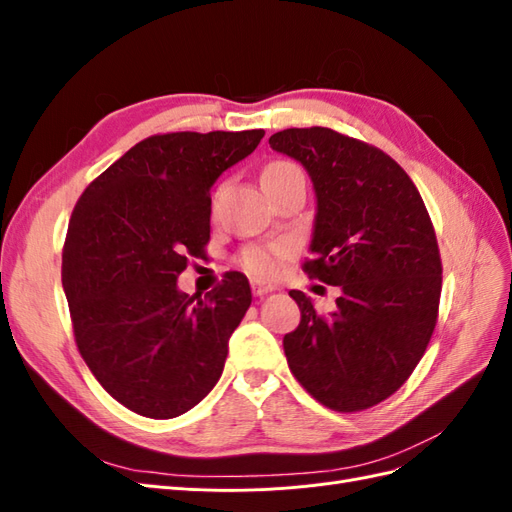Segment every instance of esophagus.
<instances>
[{"instance_id":"34e87169","label":"esophagus","mask_w":512,"mask_h":512,"mask_svg":"<svg viewBox=\"0 0 512 512\" xmlns=\"http://www.w3.org/2000/svg\"><path fill=\"white\" fill-rule=\"evenodd\" d=\"M277 286L275 284H269V282H260V280H252V292L256 294V297H265V294L273 292Z\"/></svg>"}]
</instances>
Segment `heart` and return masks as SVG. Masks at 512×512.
I'll list each match as a JSON object with an SVG mask.
<instances>
[{"label": "heart", "instance_id": "obj_1", "mask_svg": "<svg viewBox=\"0 0 512 512\" xmlns=\"http://www.w3.org/2000/svg\"><path fill=\"white\" fill-rule=\"evenodd\" d=\"M288 175H301V170L290 162H273L265 170H262V183L280 179V177H288ZM286 254H288L286 243L256 245V247H250V250H245L241 262L252 275L269 277V275H275L277 271H280L282 260L286 258Z\"/></svg>", "mask_w": 512, "mask_h": 512}]
</instances>
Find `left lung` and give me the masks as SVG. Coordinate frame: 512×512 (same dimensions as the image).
Listing matches in <instances>:
<instances>
[{"label":"left lung","instance_id":"left-lung-1","mask_svg":"<svg viewBox=\"0 0 512 512\" xmlns=\"http://www.w3.org/2000/svg\"><path fill=\"white\" fill-rule=\"evenodd\" d=\"M273 151L307 170L316 218L307 275L339 286L329 316L301 290L288 367L309 395L337 412L380 404L404 384L436 329L442 262L416 185L393 158L329 128H290Z\"/></svg>","mask_w":512,"mask_h":512}]
</instances>
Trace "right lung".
Returning <instances> with one entry per match:
<instances>
[{
	"mask_svg": "<svg viewBox=\"0 0 512 512\" xmlns=\"http://www.w3.org/2000/svg\"><path fill=\"white\" fill-rule=\"evenodd\" d=\"M265 130L149 136L87 185L61 256L79 352L132 412L175 418L220 380L252 290L239 271L198 299L177 277L211 232V188Z\"/></svg>",
	"mask_w": 512,
	"mask_h": 512,
	"instance_id": "right-lung-1",
	"label": "right lung"
}]
</instances>
